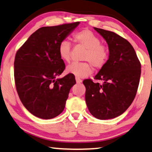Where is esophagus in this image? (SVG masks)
Instances as JSON below:
<instances>
[{"mask_svg":"<svg viewBox=\"0 0 152 152\" xmlns=\"http://www.w3.org/2000/svg\"><path fill=\"white\" fill-rule=\"evenodd\" d=\"M76 83H77V84H80V83H82V80H81V79L78 78H76Z\"/></svg>","mask_w":152,"mask_h":152,"instance_id":"34e87169","label":"esophagus"}]
</instances>
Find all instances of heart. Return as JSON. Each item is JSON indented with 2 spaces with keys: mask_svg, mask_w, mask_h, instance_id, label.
I'll return each instance as SVG.
<instances>
[{
  "mask_svg": "<svg viewBox=\"0 0 152 152\" xmlns=\"http://www.w3.org/2000/svg\"><path fill=\"white\" fill-rule=\"evenodd\" d=\"M72 40L76 45L84 47L86 51L83 60L88 62L74 63L67 67V72L73 74L76 78H85L92 74L93 67L102 69L107 63L110 57L109 47L101 42L100 38L88 29H83L74 33ZM72 46L67 40H62L58 46L59 56L66 63L71 61Z\"/></svg>",
  "mask_w": 152,
  "mask_h": 152,
  "instance_id": "1",
  "label": "heart"
}]
</instances>
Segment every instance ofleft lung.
Instances as JSON below:
<instances>
[{"mask_svg":"<svg viewBox=\"0 0 152 152\" xmlns=\"http://www.w3.org/2000/svg\"><path fill=\"white\" fill-rule=\"evenodd\" d=\"M106 40L110 50L107 63L91 79L83 81L88 109L96 118L107 120L118 116L133 102L141 76V63L134 48L118 34L94 28Z\"/></svg>","mask_w":152,"mask_h":152,"instance_id":"left-lung-1","label":"left lung"}]
</instances>
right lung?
I'll use <instances>...</instances> for the list:
<instances>
[{
    "instance_id": "right-lung-1",
    "label": "right lung",
    "mask_w": 152,
    "mask_h": 152,
    "mask_svg": "<svg viewBox=\"0 0 152 152\" xmlns=\"http://www.w3.org/2000/svg\"><path fill=\"white\" fill-rule=\"evenodd\" d=\"M79 21L42 27L18 50L14 61L15 87L21 103L31 114L51 119L64 110L75 76L68 74L57 79L65 69L58 46Z\"/></svg>"
}]
</instances>
